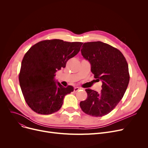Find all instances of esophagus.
Listing matches in <instances>:
<instances>
[{
  "mask_svg": "<svg viewBox=\"0 0 148 148\" xmlns=\"http://www.w3.org/2000/svg\"><path fill=\"white\" fill-rule=\"evenodd\" d=\"M80 89H81V88H79V87H75L74 89V92H77L78 90H79Z\"/></svg>",
  "mask_w": 148,
  "mask_h": 148,
  "instance_id": "1",
  "label": "esophagus"
}]
</instances>
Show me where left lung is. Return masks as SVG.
<instances>
[{
	"mask_svg": "<svg viewBox=\"0 0 148 148\" xmlns=\"http://www.w3.org/2000/svg\"><path fill=\"white\" fill-rule=\"evenodd\" d=\"M81 53L90 62L95 79L103 84L99 92L85 90L88 97L80 106L88 115L102 117L114 109L127 90L130 81L127 62L119 50L101 41L84 43Z\"/></svg>",
	"mask_w": 148,
	"mask_h": 148,
	"instance_id": "left-lung-1",
	"label": "left lung"
}]
</instances>
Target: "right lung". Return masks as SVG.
Masks as SVG:
<instances>
[{
    "label": "right lung",
    "instance_id": "add662e5",
    "mask_svg": "<svg viewBox=\"0 0 148 148\" xmlns=\"http://www.w3.org/2000/svg\"><path fill=\"white\" fill-rule=\"evenodd\" d=\"M83 42L45 40L31 47L23 59L19 74L20 88L26 103L37 113L50 114L61 108L72 86L64 87L54 77L66 62L80 51Z\"/></svg>",
    "mask_w": 148,
    "mask_h": 148
}]
</instances>
